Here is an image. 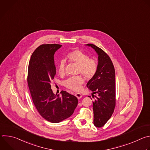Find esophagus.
I'll return each instance as SVG.
<instances>
[{"instance_id":"1","label":"esophagus","mask_w":150,"mask_h":150,"mask_svg":"<svg viewBox=\"0 0 150 150\" xmlns=\"http://www.w3.org/2000/svg\"><path fill=\"white\" fill-rule=\"evenodd\" d=\"M75 96L78 98V99H79V98H81V97H82V94H81V93H75Z\"/></svg>"}]
</instances>
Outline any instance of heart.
Returning a JSON list of instances; mask_svg holds the SVG:
<instances>
[{
  "label": "heart",
  "instance_id": "heart-1",
  "mask_svg": "<svg viewBox=\"0 0 150 150\" xmlns=\"http://www.w3.org/2000/svg\"><path fill=\"white\" fill-rule=\"evenodd\" d=\"M68 59L70 62L78 66L77 73L82 74L87 79L93 78L96 74L98 69L97 61L79 50H74L68 54ZM58 72L61 76L65 74V62L61 60L59 63ZM82 75L71 77L65 82V86L72 91H78L84 83Z\"/></svg>",
  "mask_w": 150,
  "mask_h": 150
}]
</instances>
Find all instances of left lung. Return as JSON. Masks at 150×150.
Returning <instances> with one entry per match:
<instances>
[{
    "mask_svg": "<svg viewBox=\"0 0 150 150\" xmlns=\"http://www.w3.org/2000/svg\"><path fill=\"white\" fill-rule=\"evenodd\" d=\"M87 46L94 49L98 56L97 72L88 82L87 87L93 94H93V98H95L93 101L94 125L101 127L111 117L115 108V71L108 54L93 44Z\"/></svg>",
    "mask_w": 150,
    "mask_h": 150,
    "instance_id": "1",
    "label": "left lung"
}]
</instances>
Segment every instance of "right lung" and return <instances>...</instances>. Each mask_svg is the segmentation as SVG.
I'll return each mask as SVG.
<instances>
[{
  "label": "right lung",
  "mask_w": 150,
  "mask_h": 150,
  "mask_svg": "<svg viewBox=\"0 0 150 150\" xmlns=\"http://www.w3.org/2000/svg\"><path fill=\"white\" fill-rule=\"evenodd\" d=\"M62 45H42L31 55L27 81L34 104L40 115L52 123H59L69 117L78 105L77 98L62 91V96L54 94L51 82L56 75L54 54Z\"/></svg>",
  "instance_id": "add662e5"
}]
</instances>
